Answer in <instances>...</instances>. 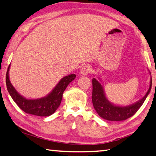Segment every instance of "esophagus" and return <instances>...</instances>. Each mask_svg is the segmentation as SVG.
I'll return each mask as SVG.
<instances>
[{"instance_id": "esophagus-1", "label": "esophagus", "mask_w": 156, "mask_h": 156, "mask_svg": "<svg viewBox=\"0 0 156 156\" xmlns=\"http://www.w3.org/2000/svg\"><path fill=\"white\" fill-rule=\"evenodd\" d=\"M91 70H92V68L90 65H85L83 66V68L81 69V73L83 75H87L88 73L91 72Z\"/></svg>"}]
</instances>
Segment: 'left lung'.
Returning <instances> with one entry per match:
<instances>
[{
    "instance_id": "8db88e82",
    "label": "left lung",
    "mask_w": 156,
    "mask_h": 156,
    "mask_svg": "<svg viewBox=\"0 0 156 156\" xmlns=\"http://www.w3.org/2000/svg\"><path fill=\"white\" fill-rule=\"evenodd\" d=\"M152 79L151 78L150 87L146 95L134 104L125 106H117L107 99L104 90L101 83L95 78L92 79V103L96 112L101 118L108 121H124L131 117L144 103L151 89Z\"/></svg>"
}]
</instances>
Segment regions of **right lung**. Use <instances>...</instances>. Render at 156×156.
<instances>
[{
	"mask_svg": "<svg viewBox=\"0 0 156 156\" xmlns=\"http://www.w3.org/2000/svg\"><path fill=\"white\" fill-rule=\"evenodd\" d=\"M9 66L10 65L6 73V85L12 99L26 113L39 117H48L55 112L61 103L63 92L69 84L76 78L75 74L66 76L61 79L53 91L45 97L37 99H26L17 92L11 84L9 79Z\"/></svg>",
	"mask_w": 156,
	"mask_h": 156,
	"instance_id": "right-lung-1",
	"label": "right lung"
}]
</instances>
